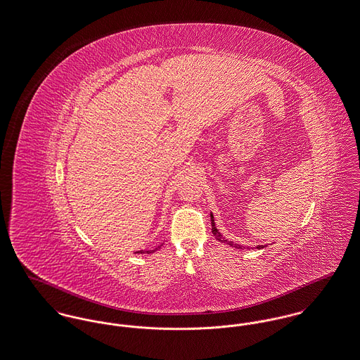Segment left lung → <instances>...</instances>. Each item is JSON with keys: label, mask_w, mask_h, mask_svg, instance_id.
Returning a JSON list of instances; mask_svg holds the SVG:
<instances>
[{"label": "left lung", "mask_w": 360, "mask_h": 360, "mask_svg": "<svg viewBox=\"0 0 360 360\" xmlns=\"http://www.w3.org/2000/svg\"><path fill=\"white\" fill-rule=\"evenodd\" d=\"M211 223H212V233L216 236V239L219 240V242H221V243H227V245H230V246H233L235 249H240V250H243V246H240V245H238V243H233V242H230V240H227L226 238H223V235L217 231V229H216V226H214V220H213V214L211 213ZM265 246L264 245H259V246H257V249L259 250V249H264Z\"/></svg>", "instance_id": "left-lung-1"}]
</instances>
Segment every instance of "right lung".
Returning <instances> with one entry per match:
<instances>
[{"label":"right lung","mask_w":360,"mask_h":360,"mask_svg":"<svg viewBox=\"0 0 360 360\" xmlns=\"http://www.w3.org/2000/svg\"><path fill=\"white\" fill-rule=\"evenodd\" d=\"M160 246H162V245H160ZM160 246H158V248H156L155 250H148V252H147V254L155 253V252H156L158 249H160ZM136 253H144V252H143V250H140V252H136Z\"/></svg>","instance_id":"1"}]
</instances>
